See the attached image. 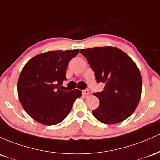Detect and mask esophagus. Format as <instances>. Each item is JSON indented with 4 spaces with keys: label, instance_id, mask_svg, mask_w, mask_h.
Wrapping results in <instances>:
<instances>
[{
    "label": "esophagus",
    "instance_id": "obj_1",
    "mask_svg": "<svg viewBox=\"0 0 160 160\" xmlns=\"http://www.w3.org/2000/svg\"><path fill=\"white\" fill-rule=\"evenodd\" d=\"M89 93H90L89 91H88V90H87V89L83 90V91H82V94H83V95H85V96H87V95H88Z\"/></svg>",
    "mask_w": 160,
    "mask_h": 160
}]
</instances>
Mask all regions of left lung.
Here are the masks:
<instances>
[{
    "label": "left lung",
    "mask_w": 160,
    "mask_h": 160,
    "mask_svg": "<svg viewBox=\"0 0 160 160\" xmlns=\"http://www.w3.org/2000/svg\"><path fill=\"white\" fill-rule=\"evenodd\" d=\"M80 52L94 71L97 82L105 84L103 91L94 93L100 105L92 114L104 124L126 119L137 108L141 96L142 79L135 62L114 47H97Z\"/></svg>",
    "instance_id": "obj_1"
}]
</instances>
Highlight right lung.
Wrapping results in <instances>:
<instances>
[{
    "instance_id": "add662e5",
    "label": "right lung",
    "mask_w": 160,
    "mask_h": 160,
    "mask_svg": "<svg viewBox=\"0 0 160 160\" xmlns=\"http://www.w3.org/2000/svg\"><path fill=\"white\" fill-rule=\"evenodd\" d=\"M79 50L53 51L38 54L26 62L19 75V99L26 112L38 122L53 125L68 116L80 90L62 88L69 61Z\"/></svg>"
}]
</instances>
